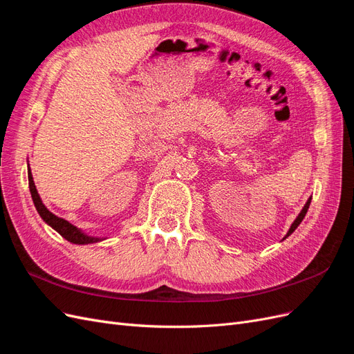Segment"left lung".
Returning a JSON list of instances; mask_svg holds the SVG:
<instances>
[{
	"instance_id": "obj_1",
	"label": "left lung",
	"mask_w": 354,
	"mask_h": 354,
	"mask_svg": "<svg viewBox=\"0 0 354 354\" xmlns=\"http://www.w3.org/2000/svg\"><path fill=\"white\" fill-rule=\"evenodd\" d=\"M310 202H312V198H308V201L306 202V205H304V208L301 209V212H299V214H298V217L295 218V221H294V223L291 224V229H289V230H288V233H286V236H285V238H288V236H289V234H291V233H292V232H294V230H295V229H297V227L299 226V223H301V221H303V218L306 217V214H307V209H308V207H310ZM285 238H283V239H285Z\"/></svg>"
}]
</instances>
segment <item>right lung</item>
<instances>
[{
  "label": "right lung",
  "mask_w": 354,
  "mask_h": 354,
  "mask_svg": "<svg viewBox=\"0 0 354 354\" xmlns=\"http://www.w3.org/2000/svg\"><path fill=\"white\" fill-rule=\"evenodd\" d=\"M28 178H29V189H30V195H32V201H34L35 203V208L38 211V214L41 216V218L44 220L48 226H51L53 229H55L56 232H59L63 238H65L66 241L72 242V243H78V245H85V243H94V242H99L100 238H94V236H88V234L82 233L78 227H75L73 224H71L69 221L63 220L57 216H55V214L50 212L44 203H42L38 192H37V187H35V183H34V178H32V173L29 169L28 173Z\"/></svg>",
  "instance_id": "add662e5"
}]
</instances>
